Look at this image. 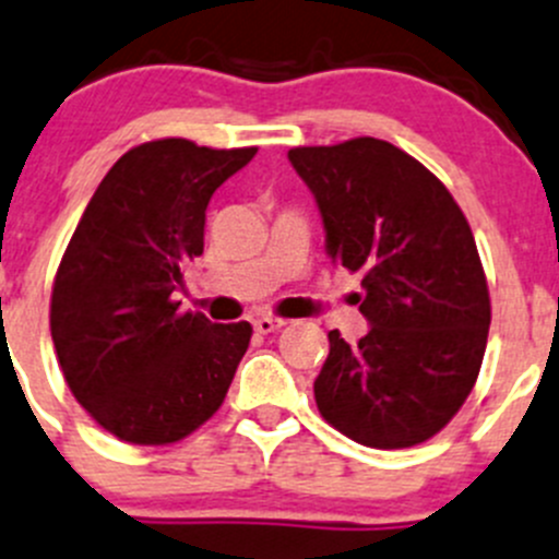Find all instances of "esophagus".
Wrapping results in <instances>:
<instances>
[{"mask_svg": "<svg viewBox=\"0 0 559 559\" xmlns=\"http://www.w3.org/2000/svg\"><path fill=\"white\" fill-rule=\"evenodd\" d=\"M252 326H254V332H258V334H271V332H276V329H283L285 321H283V318L260 316V318H254Z\"/></svg>", "mask_w": 559, "mask_h": 559, "instance_id": "obj_1", "label": "esophagus"}]
</instances>
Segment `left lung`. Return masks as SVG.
Here are the masks:
<instances>
[{"label": "left lung", "instance_id": "8db88e82", "mask_svg": "<svg viewBox=\"0 0 559 559\" xmlns=\"http://www.w3.org/2000/svg\"><path fill=\"white\" fill-rule=\"evenodd\" d=\"M316 194L326 252L362 274L356 296L370 332H329L316 403L365 448L428 442L459 414L486 354L491 299L464 211L448 186L401 147L373 136L294 147Z\"/></svg>", "mask_w": 559, "mask_h": 559}]
</instances>
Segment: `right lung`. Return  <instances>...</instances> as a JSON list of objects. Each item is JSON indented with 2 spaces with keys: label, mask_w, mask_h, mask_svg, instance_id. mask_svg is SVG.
<instances>
[{
  "label": "right lung",
  "mask_w": 559,
  "mask_h": 559,
  "mask_svg": "<svg viewBox=\"0 0 559 559\" xmlns=\"http://www.w3.org/2000/svg\"><path fill=\"white\" fill-rule=\"evenodd\" d=\"M254 153L180 136L131 147L68 241L51 288V340L73 397L120 442H180L230 390L252 326L183 312L175 290L203 254L211 197Z\"/></svg>",
  "instance_id": "add662e5"
}]
</instances>
